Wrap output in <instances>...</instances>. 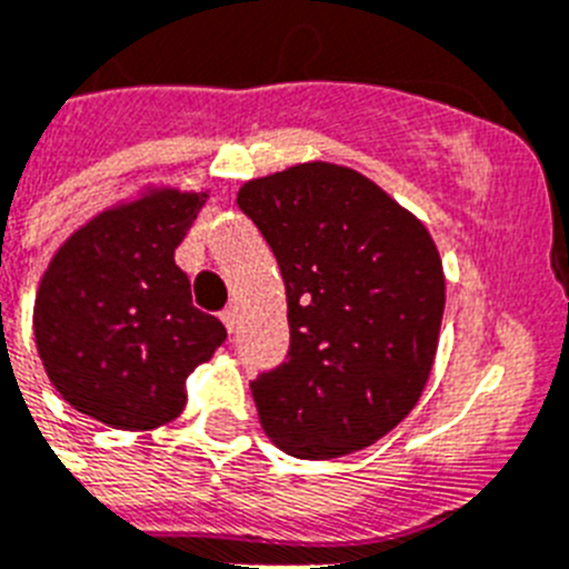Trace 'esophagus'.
<instances>
[{"label": "esophagus", "mask_w": 569, "mask_h": 569, "mask_svg": "<svg viewBox=\"0 0 569 569\" xmlns=\"http://www.w3.org/2000/svg\"><path fill=\"white\" fill-rule=\"evenodd\" d=\"M221 322H224V328L227 331H236V322H238V313H236V308H227V310H221Z\"/></svg>", "instance_id": "esophagus-1"}]
</instances>
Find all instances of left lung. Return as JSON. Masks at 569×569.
I'll return each mask as SVG.
<instances>
[{
    "label": "left lung",
    "mask_w": 569,
    "mask_h": 569,
    "mask_svg": "<svg viewBox=\"0 0 569 569\" xmlns=\"http://www.w3.org/2000/svg\"><path fill=\"white\" fill-rule=\"evenodd\" d=\"M279 261L290 351L250 382L267 437L302 460L377 443L435 366L443 261L423 221L366 174L299 163L238 189Z\"/></svg>",
    "instance_id": "obj_1"
}]
</instances>
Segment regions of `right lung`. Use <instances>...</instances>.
<instances>
[{"label":"right lung","instance_id":"1","mask_svg":"<svg viewBox=\"0 0 569 569\" xmlns=\"http://www.w3.org/2000/svg\"><path fill=\"white\" fill-rule=\"evenodd\" d=\"M203 201L207 192L146 189L80 227L42 276L33 337L48 380L111 429L174 420L187 377L227 339L174 264Z\"/></svg>","mask_w":569,"mask_h":569}]
</instances>
